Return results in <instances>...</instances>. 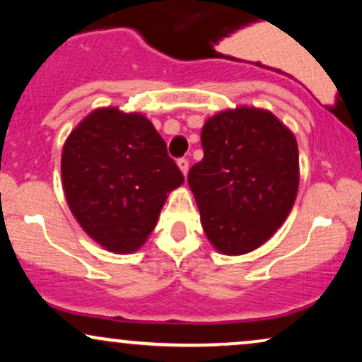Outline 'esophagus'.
Instances as JSON below:
<instances>
[{"mask_svg":"<svg viewBox=\"0 0 362 362\" xmlns=\"http://www.w3.org/2000/svg\"><path fill=\"white\" fill-rule=\"evenodd\" d=\"M177 165H178V168L182 170V173L187 175V172H189V160H185V158H180V160L177 161Z\"/></svg>","mask_w":362,"mask_h":362,"instance_id":"esophagus-1","label":"esophagus"}]
</instances>
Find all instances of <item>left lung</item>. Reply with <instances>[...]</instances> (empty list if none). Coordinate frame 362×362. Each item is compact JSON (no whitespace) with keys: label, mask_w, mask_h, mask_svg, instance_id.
I'll return each mask as SVG.
<instances>
[{"label":"left lung","mask_w":362,"mask_h":362,"mask_svg":"<svg viewBox=\"0 0 362 362\" xmlns=\"http://www.w3.org/2000/svg\"><path fill=\"white\" fill-rule=\"evenodd\" d=\"M201 143L204 158L190 168L189 185L206 236L224 255L255 250L296 201V138L272 112L238 107L207 119Z\"/></svg>","instance_id":"obj_1"}]
</instances>
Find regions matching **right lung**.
<instances>
[{
	"label": "right lung",
	"mask_w": 362,
	"mask_h": 362,
	"mask_svg": "<svg viewBox=\"0 0 362 362\" xmlns=\"http://www.w3.org/2000/svg\"><path fill=\"white\" fill-rule=\"evenodd\" d=\"M62 189L76 221L103 248L134 252L184 175L143 114L105 107L86 115L66 139Z\"/></svg>",
	"instance_id": "obj_1"
}]
</instances>
